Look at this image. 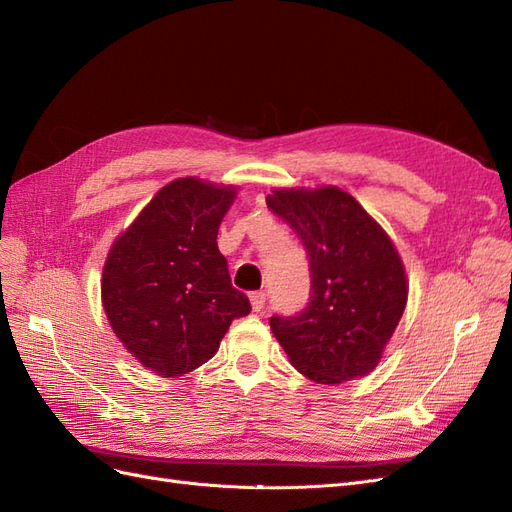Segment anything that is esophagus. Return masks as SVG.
<instances>
[{
  "label": "esophagus",
  "instance_id": "1",
  "mask_svg": "<svg viewBox=\"0 0 512 512\" xmlns=\"http://www.w3.org/2000/svg\"><path fill=\"white\" fill-rule=\"evenodd\" d=\"M250 301H252L254 312H262V309H265V303H267V294L265 292H252Z\"/></svg>",
  "mask_w": 512,
  "mask_h": 512
}]
</instances>
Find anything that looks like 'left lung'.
<instances>
[{
	"instance_id": "obj_1",
	"label": "left lung",
	"mask_w": 512,
	"mask_h": 512,
	"mask_svg": "<svg viewBox=\"0 0 512 512\" xmlns=\"http://www.w3.org/2000/svg\"><path fill=\"white\" fill-rule=\"evenodd\" d=\"M267 207L297 232L309 258V303L269 320L303 376L339 384L369 374L408 301V282L389 235L339 188L275 190Z\"/></svg>"
}]
</instances>
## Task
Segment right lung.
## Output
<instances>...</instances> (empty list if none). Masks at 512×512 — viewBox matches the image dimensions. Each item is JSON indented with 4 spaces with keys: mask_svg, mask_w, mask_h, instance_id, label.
<instances>
[{
    "mask_svg": "<svg viewBox=\"0 0 512 512\" xmlns=\"http://www.w3.org/2000/svg\"><path fill=\"white\" fill-rule=\"evenodd\" d=\"M235 196V188L194 177L170 181L106 256V318L153 374L175 378L207 363L230 322L252 312L218 250V228Z\"/></svg>",
    "mask_w": 512,
    "mask_h": 512,
    "instance_id": "right-lung-1",
    "label": "right lung"
}]
</instances>
